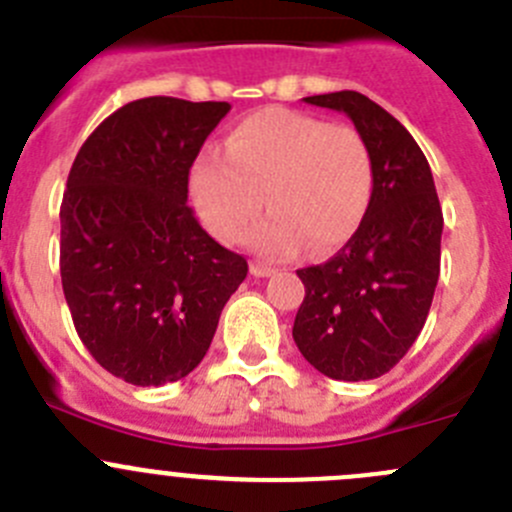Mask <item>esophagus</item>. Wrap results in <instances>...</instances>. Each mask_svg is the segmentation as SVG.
I'll return each mask as SVG.
<instances>
[{
    "mask_svg": "<svg viewBox=\"0 0 512 512\" xmlns=\"http://www.w3.org/2000/svg\"><path fill=\"white\" fill-rule=\"evenodd\" d=\"M250 272H252V275H255V277H270L272 272H275V267L265 265V262H252Z\"/></svg>",
    "mask_w": 512,
    "mask_h": 512,
    "instance_id": "34e87169",
    "label": "esophagus"
}]
</instances>
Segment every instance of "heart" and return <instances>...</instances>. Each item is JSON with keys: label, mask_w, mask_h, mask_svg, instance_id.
Returning a JSON list of instances; mask_svg holds the SVG:
<instances>
[{"label": "heart", "mask_w": 512, "mask_h": 512, "mask_svg": "<svg viewBox=\"0 0 512 512\" xmlns=\"http://www.w3.org/2000/svg\"><path fill=\"white\" fill-rule=\"evenodd\" d=\"M190 190L220 240H245L267 200L272 215L252 235L262 252L292 255L305 242L327 252L345 245L365 217L372 195L370 150L347 124L265 107L232 127L225 157H197Z\"/></svg>", "instance_id": "heart-1"}]
</instances>
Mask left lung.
I'll use <instances>...</instances> for the list:
<instances>
[{
    "mask_svg": "<svg viewBox=\"0 0 512 512\" xmlns=\"http://www.w3.org/2000/svg\"><path fill=\"white\" fill-rule=\"evenodd\" d=\"M352 119L372 162V195L347 245L322 265L297 270L305 300L292 337L332 380H372L393 370L428 320L440 277L443 210L418 142L365 94L305 97Z\"/></svg>",
    "mask_w": 512,
    "mask_h": 512,
    "instance_id": "obj_1",
    "label": "left lung"
}]
</instances>
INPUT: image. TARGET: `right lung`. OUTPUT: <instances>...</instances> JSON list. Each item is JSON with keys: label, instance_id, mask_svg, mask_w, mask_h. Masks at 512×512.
<instances>
[{"label": "right lung", "instance_id": "1", "mask_svg": "<svg viewBox=\"0 0 512 512\" xmlns=\"http://www.w3.org/2000/svg\"><path fill=\"white\" fill-rule=\"evenodd\" d=\"M227 102L145 97L109 114L74 157L59 272L89 355L132 385L182 380L202 362L247 260L187 207L190 167Z\"/></svg>", "mask_w": 512, "mask_h": 512}]
</instances>
